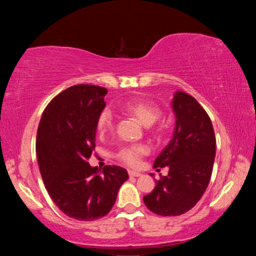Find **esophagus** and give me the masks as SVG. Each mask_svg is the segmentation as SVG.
<instances>
[{
  "instance_id": "obj_1",
  "label": "esophagus",
  "mask_w": 256,
  "mask_h": 256,
  "mask_svg": "<svg viewBox=\"0 0 256 256\" xmlns=\"http://www.w3.org/2000/svg\"><path fill=\"white\" fill-rule=\"evenodd\" d=\"M128 176L130 177H138L141 176V174L138 172H134V170H128Z\"/></svg>"
}]
</instances>
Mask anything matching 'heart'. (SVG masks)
I'll return each mask as SVG.
<instances>
[{
	"mask_svg": "<svg viewBox=\"0 0 256 256\" xmlns=\"http://www.w3.org/2000/svg\"><path fill=\"white\" fill-rule=\"evenodd\" d=\"M122 110L128 114L134 116L146 126L152 125L160 116L159 107L142 98H134L125 102L122 105ZM112 126H114V118H112V112L110 110H104L99 114L97 120L98 133L100 136H105L106 133L112 131ZM148 154V146L142 144H136L122 146L116 152L115 157L130 167H136L140 162L141 158Z\"/></svg>",
	"mask_w": 256,
	"mask_h": 256,
	"instance_id": "1",
	"label": "heart"
}]
</instances>
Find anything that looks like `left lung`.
Instances as JSON below:
<instances>
[{
    "mask_svg": "<svg viewBox=\"0 0 256 256\" xmlns=\"http://www.w3.org/2000/svg\"><path fill=\"white\" fill-rule=\"evenodd\" d=\"M172 105L176 116L174 134L154 164V168L170 170L144 196L146 208L164 216L183 214L196 204L209 185L216 156L214 126L196 99L177 92Z\"/></svg>",
    "mask_w": 256,
    "mask_h": 256,
    "instance_id": "left-lung-1",
    "label": "left lung"
}]
</instances>
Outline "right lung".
Returning <instances> with one entry per match:
<instances>
[{
  "label": "right lung",
  "mask_w": 256,
  "mask_h": 256,
  "mask_svg": "<svg viewBox=\"0 0 256 256\" xmlns=\"http://www.w3.org/2000/svg\"><path fill=\"white\" fill-rule=\"evenodd\" d=\"M107 89L76 84L58 94L42 112L36 154L50 196L66 216L81 222L105 216L128 175L122 167H92L97 120Z\"/></svg>",
  "instance_id": "1"
}]
</instances>
